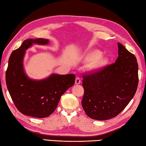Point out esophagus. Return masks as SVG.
Returning a JSON list of instances; mask_svg holds the SVG:
<instances>
[{
    "mask_svg": "<svg viewBox=\"0 0 146 146\" xmlns=\"http://www.w3.org/2000/svg\"><path fill=\"white\" fill-rule=\"evenodd\" d=\"M80 82H81L80 78L77 76V77H76L75 79V84H80Z\"/></svg>",
    "mask_w": 146,
    "mask_h": 146,
    "instance_id": "34e87169",
    "label": "esophagus"
}]
</instances>
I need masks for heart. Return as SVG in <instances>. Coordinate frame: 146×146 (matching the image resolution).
I'll return each mask as SVG.
<instances>
[{"label":"heart","instance_id":"1","mask_svg":"<svg viewBox=\"0 0 146 146\" xmlns=\"http://www.w3.org/2000/svg\"><path fill=\"white\" fill-rule=\"evenodd\" d=\"M102 53L100 51L96 50L91 52L88 56V60L89 61H93L94 62L91 64V68L92 69H98L107 62V58L101 56Z\"/></svg>","mask_w":146,"mask_h":146}]
</instances>
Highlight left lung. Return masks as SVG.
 <instances>
[{"mask_svg": "<svg viewBox=\"0 0 146 146\" xmlns=\"http://www.w3.org/2000/svg\"><path fill=\"white\" fill-rule=\"evenodd\" d=\"M115 62L83 76L82 106L89 117L106 120L124 110L137 91L138 66L135 56L118 43Z\"/></svg>", "mask_w": 146, "mask_h": 146, "instance_id": "left-lung-1", "label": "left lung"}]
</instances>
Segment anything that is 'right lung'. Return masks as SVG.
Here are the masks:
<instances>
[{
    "label": "right lung",
    "mask_w": 146,
    "mask_h": 146,
    "mask_svg": "<svg viewBox=\"0 0 146 146\" xmlns=\"http://www.w3.org/2000/svg\"><path fill=\"white\" fill-rule=\"evenodd\" d=\"M48 39H27L9 56L6 72L7 88L16 108L23 114L45 118L52 114L61 96L75 84L73 74H52L42 80H33L24 71L26 51L33 44L46 45Z\"/></svg>",
    "instance_id": "add662e5"
}]
</instances>
